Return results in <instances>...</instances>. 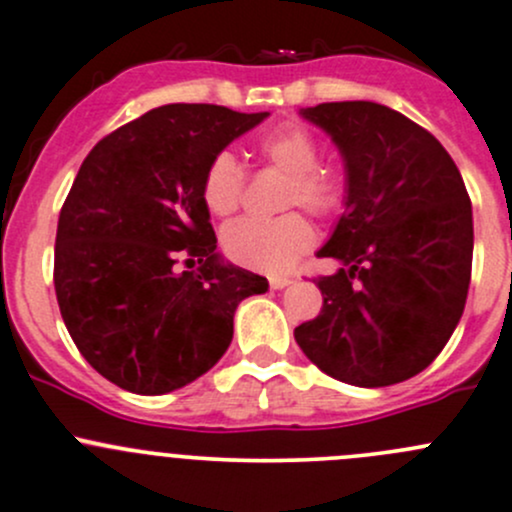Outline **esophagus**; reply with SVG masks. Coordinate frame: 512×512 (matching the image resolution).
I'll return each mask as SVG.
<instances>
[{"mask_svg":"<svg viewBox=\"0 0 512 512\" xmlns=\"http://www.w3.org/2000/svg\"><path fill=\"white\" fill-rule=\"evenodd\" d=\"M290 283H293V280L285 278V276H273V278H271V288H273V290H283V288H288Z\"/></svg>","mask_w":512,"mask_h":512,"instance_id":"1","label":"esophagus"}]
</instances>
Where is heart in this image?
Masks as SVG:
<instances>
[{"label":"heart","instance_id":"heart-1","mask_svg":"<svg viewBox=\"0 0 512 512\" xmlns=\"http://www.w3.org/2000/svg\"><path fill=\"white\" fill-rule=\"evenodd\" d=\"M256 156L288 175L283 205L302 207L315 217H332L346 200L339 170L320 166V144L298 124H285L256 141ZM244 197V170L229 151L217 153L202 178V202L214 217H229ZM315 244L310 222L298 212L276 219H236L222 232L224 254L239 266L283 273Z\"/></svg>","mask_w":512,"mask_h":512}]
</instances>
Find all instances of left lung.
I'll return each mask as SVG.
<instances>
[{
    "mask_svg": "<svg viewBox=\"0 0 512 512\" xmlns=\"http://www.w3.org/2000/svg\"><path fill=\"white\" fill-rule=\"evenodd\" d=\"M344 161V214L317 256L322 310L295 342L327 376L361 388L408 381L449 342L466 305L474 217L459 168L427 129L376 102L300 109Z\"/></svg>",
    "mask_w": 512,
    "mask_h": 512,
    "instance_id": "1",
    "label": "left lung"
}]
</instances>
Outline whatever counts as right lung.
Listing matches in <instances>:
<instances>
[{
	"instance_id": "obj_1",
	"label": "right lung",
	"mask_w": 512,
	"mask_h": 512,
	"mask_svg": "<svg viewBox=\"0 0 512 512\" xmlns=\"http://www.w3.org/2000/svg\"><path fill=\"white\" fill-rule=\"evenodd\" d=\"M266 117L166 104L82 161L60 210L53 283L75 346L114 386L139 395L188 386L229 349L239 302L268 290L217 254L202 202L212 158ZM180 255L201 268L180 274Z\"/></svg>"
}]
</instances>
